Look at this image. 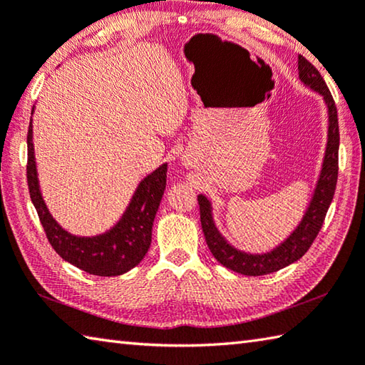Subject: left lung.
Listing matches in <instances>:
<instances>
[{
    "instance_id": "8db88e82",
    "label": "left lung",
    "mask_w": 365,
    "mask_h": 365,
    "mask_svg": "<svg viewBox=\"0 0 365 365\" xmlns=\"http://www.w3.org/2000/svg\"><path fill=\"white\" fill-rule=\"evenodd\" d=\"M299 81L307 88L317 91L323 96V101L327 109V139L323 156V164L318 175V180L313 190V195L304 215L287 239L275 245L266 253H248L244 250L235 248L226 240L223 234L218 231L213 220V207L209 197L204 195L197 196L199 210H201V225L205 235V242L210 252L220 264L234 270V272L250 277H258L272 274L289 264L301 259L310 248L313 240L318 235L326 217V212L332 202L335 185H337L339 174V120L337 107L332 99L329 88H327L323 77L318 69L310 61H307L302 55H299L297 61Z\"/></svg>"
}]
</instances>
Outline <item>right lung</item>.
Instances as JSON below:
<instances>
[{
  "instance_id": "add662e5",
  "label": "right lung",
  "mask_w": 365,
  "mask_h": 365,
  "mask_svg": "<svg viewBox=\"0 0 365 365\" xmlns=\"http://www.w3.org/2000/svg\"><path fill=\"white\" fill-rule=\"evenodd\" d=\"M34 107L31 110V115ZM26 178L30 197L38 212L50 245L64 261L83 272L98 277H115L131 270L144 259L152 244V227L161 197L166 190L168 163L142 178L126 210L110 230L98 235H74L58 225L42 197L33 144V117L26 135Z\"/></svg>"
}]
</instances>
